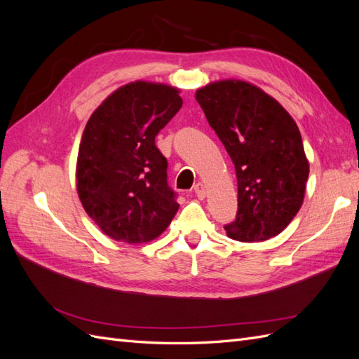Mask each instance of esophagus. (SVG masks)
<instances>
[{
  "mask_svg": "<svg viewBox=\"0 0 359 359\" xmlns=\"http://www.w3.org/2000/svg\"><path fill=\"white\" fill-rule=\"evenodd\" d=\"M193 191H194V194H196V196H198L199 199H205L206 191H205V187H203L202 182H198L196 186L193 187Z\"/></svg>",
  "mask_w": 359,
  "mask_h": 359,
  "instance_id": "obj_1",
  "label": "esophagus"
}]
</instances>
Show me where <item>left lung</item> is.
Segmentation results:
<instances>
[{"label": "left lung", "instance_id": "obj_1", "mask_svg": "<svg viewBox=\"0 0 359 359\" xmlns=\"http://www.w3.org/2000/svg\"><path fill=\"white\" fill-rule=\"evenodd\" d=\"M210 126L231 156L238 212L224 226L232 240L265 241L299 211L309 160L298 126L276 99L244 81H219L196 91Z\"/></svg>", "mask_w": 359, "mask_h": 359}]
</instances>
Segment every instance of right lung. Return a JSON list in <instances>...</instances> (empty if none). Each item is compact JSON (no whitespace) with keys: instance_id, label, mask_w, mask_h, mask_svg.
Returning a JSON list of instances; mask_svg holds the SVG:
<instances>
[{"instance_id":"obj_1","label":"right lung","mask_w":359,"mask_h":359,"mask_svg":"<svg viewBox=\"0 0 359 359\" xmlns=\"http://www.w3.org/2000/svg\"><path fill=\"white\" fill-rule=\"evenodd\" d=\"M178 94L163 83H127L85 126L76 187L86 214L116 241L149 243L180 208L168 186V160L156 147L160 130L181 109Z\"/></svg>"}]
</instances>
